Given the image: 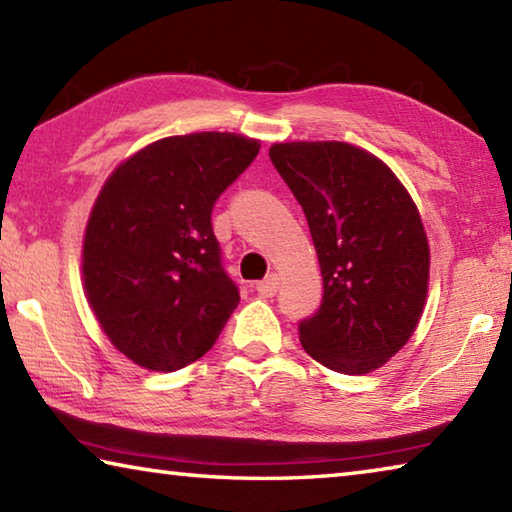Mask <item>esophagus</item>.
<instances>
[{"instance_id":"1","label":"esophagus","mask_w":512,"mask_h":512,"mask_svg":"<svg viewBox=\"0 0 512 512\" xmlns=\"http://www.w3.org/2000/svg\"><path fill=\"white\" fill-rule=\"evenodd\" d=\"M277 289H280V275L277 273H271L266 277V280H262L257 284V293L262 298H273L275 293H277Z\"/></svg>"}]
</instances>
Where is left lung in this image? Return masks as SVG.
<instances>
[{"label": "left lung", "mask_w": 512, "mask_h": 512, "mask_svg": "<svg viewBox=\"0 0 512 512\" xmlns=\"http://www.w3.org/2000/svg\"><path fill=\"white\" fill-rule=\"evenodd\" d=\"M273 167L302 205L323 300L298 323L309 357L366 375L411 339L427 298L429 244L395 173L343 142L273 144Z\"/></svg>", "instance_id": "left-lung-1"}]
</instances>
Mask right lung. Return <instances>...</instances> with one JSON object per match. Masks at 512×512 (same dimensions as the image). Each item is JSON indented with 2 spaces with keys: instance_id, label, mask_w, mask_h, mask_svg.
<instances>
[{
  "instance_id": "1",
  "label": "right lung",
  "mask_w": 512,
  "mask_h": 512,
  "mask_svg": "<svg viewBox=\"0 0 512 512\" xmlns=\"http://www.w3.org/2000/svg\"><path fill=\"white\" fill-rule=\"evenodd\" d=\"M257 153L235 133L164 137L103 185L83 241L85 293L137 366L173 372L201 359L239 305L212 210Z\"/></svg>"
}]
</instances>
